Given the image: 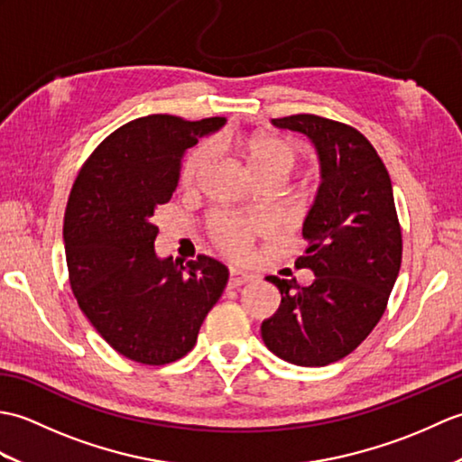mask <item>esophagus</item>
<instances>
[{
  "label": "esophagus",
  "instance_id": "1",
  "mask_svg": "<svg viewBox=\"0 0 462 462\" xmlns=\"http://www.w3.org/2000/svg\"><path fill=\"white\" fill-rule=\"evenodd\" d=\"M252 280H254L252 273L244 272V270H236V268H232V270H230V280H228V286H230V288H240V286H244V283H248V282H252Z\"/></svg>",
  "mask_w": 462,
  "mask_h": 462
}]
</instances>
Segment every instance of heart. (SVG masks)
<instances>
[{
    "label": "heart",
    "mask_w": 462,
    "mask_h": 462,
    "mask_svg": "<svg viewBox=\"0 0 462 462\" xmlns=\"http://www.w3.org/2000/svg\"><path fill=\"white\" fill-rule=\"evenodd\" d=\"M220 149H234L248 162L256 179L260 176H286L296 169L300 151L293 141L276 134H234L226 133L214 141ZM212 159L210 144H199L186 156L182 166V184L194 186L206 164ZM262 224L256 218L240 214H216L210 222L212 238L230 254H240L248 248L250 240L260 232Z\"/></svg>",
    "instance_id": "1"
}]
</instances>
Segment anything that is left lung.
Masks as SVG:
<instances>
[{
    "label": "left lung",
    "instance_id": "left-lung-1",
    "mask_svg": "<svg viewBox=\"0 0 462 462\" xmlns=\"http://www.w3.org/2000/svg\"><path fill=\"white\" fill-rule=\"evenodd\" d=\"M306 134L319 159L318 194L303 220L306 250L298 268L310 286L268 276L282 293L262 339L280 359L323 367L356 349L377 326L401 268V228L393 186L377 151L359 131L318 115L272 119Z\"/></svg>",
    "mask_w": 462,
    "mask_h": 462
}]
</instances>
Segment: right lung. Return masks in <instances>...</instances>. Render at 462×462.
<instances>
[{
	"mask_svg": "<svg viewBox=\"0 0 462 462\" xmlns=\"http://www.w3.org/2000/svg\"><path fill=\"white\" fill-rule=\"evenodd\" d=\"M224 125V116H141L106 136L73 184L63 224L71 290L126 359L164 365L184 357L228 283L218 260L182 266L154 250V212L176 190L184 152Z\"/></svg>",
	"mask_w": 462,
	"mask_h": 462,
	"instance_id": "1",
	"label": "right lung"
}]
</instances>
